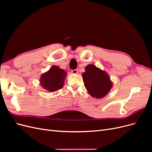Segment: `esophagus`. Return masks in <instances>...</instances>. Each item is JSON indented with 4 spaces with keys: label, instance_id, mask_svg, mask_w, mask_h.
I'll use <instances>...</instances> for the list:
<instances>
[{
    "label": "esophagus",
    "instance_id": "obj_1",
    "mask_svg": "<svg viewBox=\"0 0 152 152\" xmlns=\"http://www.w3.org/2000/svg\"><path fill=\"white\" fill-rule=\"evenodd\" d=\"M72 73H73V74H77V73H78V70H72Z\"/></svg>",
    "mask_w": 152,
    "mask_h": 152
}]
</instances>
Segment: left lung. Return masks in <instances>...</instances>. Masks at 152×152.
I'll return each instance as SVG.
<instances>
[{
    "mask_svg": "<svg viewBox=\"0 0 152 152\" xmlns=\"http://www.w3.org/2000/svg\"><path fill=\"white\" fill-rule=\"evenodd\" d=\"M82 75L88 93L96 99L104 98L113 87L108 73L93 64L86 66L85 72Z\"/></svg>",
    "mask_w": 152,
    "mask_h": 152,
    "instance_id": "obj_1",
    "label": "left lung"
}]
</instances>
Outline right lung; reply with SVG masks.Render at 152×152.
<instances>
[{"mask_svg":"<svg viewBox=\"0 0 152 152\" xmlns=\"http://www.w3.org/2000/svg\"><path fill=\"white\" fill-rule=\"evenodd\" d=\"M66 77V71L54 65L41 75L40 84L44 89L49 92L56 91L62 88Z\"/></svg>","mask_w":152,"mask_h":152,"instance_id":"1","label":"right lung"}]
</instances>
